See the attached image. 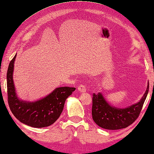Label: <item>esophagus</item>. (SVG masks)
I'll return each mask as SVG.
<instances>
[{
  "mask_svg": "<svg viewBox=\"0 0 154 154\" xmlns=\"http://www.w3.org/2000/svg\"><path fill=\"white\" fill-rule=\"evenodd\" d=\"M78 91L81 93H85L86 92V88L84 85H81L78 87Z\"/></svg>",
  "mask_w": 154,
  "mask_h": 154,
  "instance_id": "1",
  "label": "esophagus"
}]
</instances>
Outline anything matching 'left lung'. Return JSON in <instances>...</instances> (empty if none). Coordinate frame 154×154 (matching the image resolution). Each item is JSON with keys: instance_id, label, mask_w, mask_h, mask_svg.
Listing matches in <instances>:
<instances>
[{"instance_id": "obj_1", "label": "left lung", "mask_w": 154, "mask_h": 154, "mask_svg": "<svg viewBox=\"0 0 154 154\" xmlns=\"http://www.w3.org/2000/svg\"><path fill=\"white\" fill-rule=\"evenodd\" d=\"M149 90H146L137 103L125 108H117L110 105L101 92L93 94L92 115L94 122L100 127L109 130L120 129L128 127L139 117Z\"/></svg>"}]
</instances>
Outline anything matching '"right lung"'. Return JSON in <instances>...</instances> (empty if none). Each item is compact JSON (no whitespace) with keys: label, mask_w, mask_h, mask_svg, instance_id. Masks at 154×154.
Listing matches in <instances>:
<instances>
[{"label":"right lung","mask_w":154,"mask_h":154,"mask_svg":"<svg viewBox=\"0 0 154 154\" xmlns=\"http://www.w3.org/2000/svg\"><path fill=\"white\" fill-rule=\"evenodd\" d=\"M15 58L16 54L10 61L7 72L8 100L11 112L21 123L30 127L42 128L52 125L60 117L66 99L75 88L58 87L49 95L35 101L20 100L15 92L13 80Z\"/></svg>","instance_id":"add662e5"}]
</instances>
